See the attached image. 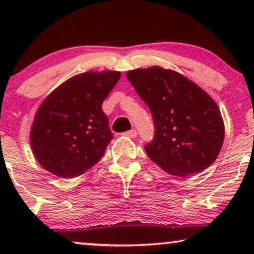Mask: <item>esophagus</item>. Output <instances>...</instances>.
<instances>
[{"label":"esophagus","instance_id":"esophagus-1","mask_svg":"<svg viewBox=\"0 0 254 254\" xmlns=\"http://www.w3.org/2000/svg\"><path fill=\"white\" fill-rule=\"evenodd\" d=\"M124 135H125V136H127V137L134 138V137L137 136V131L135 130V129H130V130L126 131V133H124Z\"/></svg>","mask_w":254,"mask_h":254}]
</instances>
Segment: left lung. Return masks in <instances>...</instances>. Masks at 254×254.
<instances>
[{
  "mask_svg": "<svg viewBox=\"0 0 254 254\" xmlns=\"http://www.w3.org/2000/svg\"><path fill=\"white\" fill-rule=\"evenodd\" d=\"M154 118L149 158L173 176L199 173L213 164L224 141L220 109L199 85L157 65L126 74Z\"/></svg>",
  "mask_w": 254,
  "mask_h": 254,
  "instance_id": "8db88e82",
  "label": "left lung"
}]
</instances>
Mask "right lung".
Segmentation results:
<instances>
[{"instance_id":"1","label":"right lung","mask_w":254,"mask_h":254,"mask_svg":"<svg viewBox=\"0 0 254 254\" xmlns=\"http://www.w3.org/2000/svg\"><path fill=\"white\" fill-rule=\"evenodd\" d=\"M120 76L119 71L83 72L62 83L41 103L30 141L45 170L74 178L100 161L113 138L102 104Z\"/></svg>"}]
</instances>
